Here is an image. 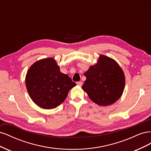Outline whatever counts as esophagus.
I'll return each instance as SVG.
<instances>
[{
  "label": "esophagus",
  "instance_id": "1",
  "mask_svg": "<svg viewBox=\"0 0 151 151\" xmlns=\"http://www.w3.org/2000/svg\"><path fill=\"white\" fill-rule=\"evenodd\" d=\"M77 84L79 86H83V82H82V81H79V82H77Z\"/></svg>",
  "mask_w": 151,
  "mask_h": 151
}]
</instances>
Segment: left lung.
<instances>
[{
    "mask_svg": "<svg viewBox=\"0 0 151 151\" xmlns=\"http://www.w3.org/2000/svg\"><path fill=\"white\" fill-rule=\"evenodd\" d=\"M86 80L82 86L91 101L99 106L115 103L125 88L124 73L118 63L103 55L98 62L84 73Z\"/></svg>",
    "mask_w": 151,
    "mask_h": 151,
    "instance_id": "8db88e82",
    "label": "left lung"
}]
</instances>
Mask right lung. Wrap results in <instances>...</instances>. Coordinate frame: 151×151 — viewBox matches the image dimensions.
Masks as SVG:
<instances>
[{
	"instance_id": "right-lung-1",
	"label": "right lung",
	"mask_w": 151,
	"mask_h": 151,
	"mask_svg": "<svg viewBox=\"0 0 151 151\" xmlns=\"http://www.w3.org/2000/svg\"><path fill=\"white\" fill-rule=\"evenodd\" d=\"M26 86L30 98L38 106L53 109L66 99L68 91L76 84L60 71L53 58L35 62L26 76Z\"/></svg>"
}]
</instances>
